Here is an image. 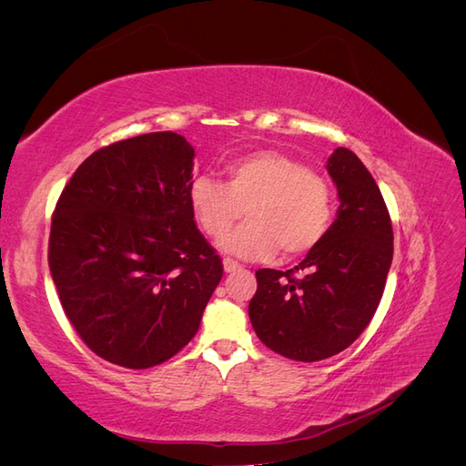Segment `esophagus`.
Segmentation results:
<instances>
[{"mask_svg":"<svg viewBox=\"0 0 466 466\" xmlns=\"http://www.w3.org/2000/svg\"><path fill=\"white\" fill-rule=\"evenodd\" d=\"M223 270L228 272V274L237 272V270H241V264L235 262L233 258H223Z\"/></svg>","mask_w":466,"mask_h":466,"instance_id":"obj_1","label":"esophagus"}]
</instances>
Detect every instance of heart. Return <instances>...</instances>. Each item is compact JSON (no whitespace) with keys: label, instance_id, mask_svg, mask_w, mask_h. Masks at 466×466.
Here are the masks:
<instances>
[{"label":"heart","instance_id":"obj_1","mask_svg":"<svg viewBox=\"0 0 466 466\" xmlns=\"http://www.w3.org/2000/svg\"><path fill=\"white\" fill-rule=\"evenodd\" d=\"M225 185L194 177L188 206L209 237H219L249 214L241 228L219 238V248L247 260H264L278 250L295 258L313 250L332 223V190L327 178L276 149L250 151L225 165Z\"/></svg>","mask_w":466,"mask_h":466}]
</instances>
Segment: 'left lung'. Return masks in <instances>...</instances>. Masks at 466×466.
<instances>
[{
    "instance_id": "1",
    "label": "left lung",
    "mask_w": 466,
    "mask_h": 466,
    "mask_svg": "<svg viewBox=\"0 0 466 466\" xmlns=\"http://www.w3.org/2000/svg\"><path fill=\"white\" fill-rule=\"evenodd\" d=\"M327 171L340 200L327 235L291 270H258L248 303L262 344L295 361L327 360L356 340L392 262V225L371 173L346 147L334 149Z\"/></svg>"
}]
</instances>
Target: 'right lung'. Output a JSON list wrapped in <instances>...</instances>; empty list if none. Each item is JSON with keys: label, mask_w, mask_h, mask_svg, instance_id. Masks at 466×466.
<instances>
[{"label": "right lung", "mask_w": 466, "mask_h": 466, "mask_svg": "<svg viewBox=\"0 0 466 466\" xmlns=\"http://www.w3.org/2000/svg\"><path fill=\"white\" fill-rule=\"evenodd\" d=\"M194 147L153 132L95 151L52 216L48 266L96 356L128 370L173 358L198 332L223 264L188 206Z\"/></svg>", "instance_id": "right-lung-1"}]
</instances>
